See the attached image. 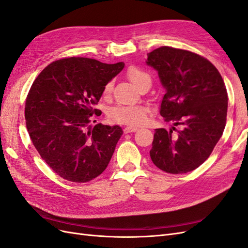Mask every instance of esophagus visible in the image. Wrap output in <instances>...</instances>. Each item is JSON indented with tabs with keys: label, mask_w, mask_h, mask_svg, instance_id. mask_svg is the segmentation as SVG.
Instances as JSON below:
<instances>
[{
	"label": "esophagus",
	"mask_w": 248,
	"mask_h": 248,
	"mask_svg": "<svg viewBox=\"0 0 248 248\" xmlns=\"http://www.w3.org/2000/svg\"><path fill=\"white\" fill-rule=\"evenodd\" d=\"M138 130L137 127H132V126H129V127H125L124 128V133H131V132H136Z\"/></svg>",
	"instance_id": "34e87169"
}]
</instances>
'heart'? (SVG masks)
<instances>
[{"label":"heart","instance_id":"heart-1","mask_svg":"<svg viewBox=\"0 0 248 248\" xmlns=\"http://www.w3.org/2000/svg\"><path fill=\"white\" fill-rule=\"evenodd\" d=\"M126 76L138 88L144 84H151V77L138 66H130L126 70ZM112 91V82L108 81L103 88V95L108 96ZM149 108L144 104H130V106H116L108 110V118L116 123L140 126L147 122Z\"/></svg>","mask_w":248,"mask_h":248}]
</instances>
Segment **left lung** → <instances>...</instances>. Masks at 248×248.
Masks as SVG:
<instances>
[{
    "mask_svg": "<svg viewBox=\"0 0 248 248\" xmlns=\"http://www.w3.org/2000/svg\"><path fill=\"white\" fill-rule=\"evenodd\" d=\"M166 88L160 115L179 125L155 129L150 156L170 174L199 168L211 155L226 127L228 92L216 67L196 52L161 46L148 54Z\"/></svg>",
    "mask_w": 248,
    "mask_h": 248,
    "instance_id": "obj_1",
    "label": "left lung"
}]
</instances>
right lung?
<instances>
[{"label": "right lung", "instance_id": "right-lung-1", "mask_svg": "<svg viewBox=\"0 0 248 248\" xmlns=\"http://www.w3.org/2000/svg\"><path fill=\"white\" fill-rule=\"evenodd\" d=\"M123 68L122 62L65 58L47 65L30 89L25 107L29 136L41 158L67 181H91L114 154L121 127L89 124L101 115L94 107L104 86Z\"/></svg>", "mask_w": 248, "mask_h": 248}]
</instances>
